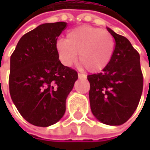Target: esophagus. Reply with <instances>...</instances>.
<instances>
[{
	"label": "esophagus",
	"mask_w": 150,
	"mask_h": 150,
	"mask_svg": "<svg viewBox=\"0 0 150 150\" xmlns=\"http://www.w3.org/2000/svg\"><path fill=\"white\" fill-rule=\"evenodd\" d=\"M78 78L79 79H86V75H84V74H83V73H78Z\"/></svg>",
	"instance_id": "esophagus-1"
}]
</instances>
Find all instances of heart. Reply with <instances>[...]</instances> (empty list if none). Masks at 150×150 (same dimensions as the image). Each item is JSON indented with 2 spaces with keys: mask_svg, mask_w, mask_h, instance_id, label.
<instances>
[{
  "mask_svg": "<svg viewBox=\"0 0 150 150\" xmlns=\"http://www.w3.org/2000/svg\"><path fill=\"white\" fill-rule=\"evenodd\" d=\"M115 42L109 32L90 26H82L67 33V39L55 44L58 58L64 66H72L78 59L90 72L103 70L112 60Z\"/></svg>",
  "mask_w": 150,
  "mask_h": 150,
  "instance_id": "b5f03b06",
  "label": "heart"
}]
</instances>
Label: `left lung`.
<instances>
[{"mask_svg": "<svg viewBox=\"0 0 150 150\" xmlns=\"http://www.w3.org/2000/svg\"><path fill=\"white\" fill-rule=\"evenodd\" d=\"M115 48L110 63L97 74L88 76L93 114L103 124L121 125L136 110L143 91L140 57L126 38L110 28Z\"/></svg>", "mask_w": 150, "mask_h": 150, "instance_id": "obj_1", "label": "left lung"}]
</instances>
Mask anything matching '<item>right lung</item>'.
Wrapping results in <instances>:
<instances>
[{"mask_svg": "<svg viewBox=\"0 0 150 150\" xmlns=\"http://www.w3.org/2000/svg\"><path fill=\"white\" fill-rule=\"evenodd\" d=\"M67 22L42 24L23 35L11 56L9 89L21 115L48 127L66 111V99L78 72L61 63L55 44Z\"/></svg>", "mask_w": 150, "mask_h": 150, "instance_id": "1", "label": "right lung"}]
</instances>
